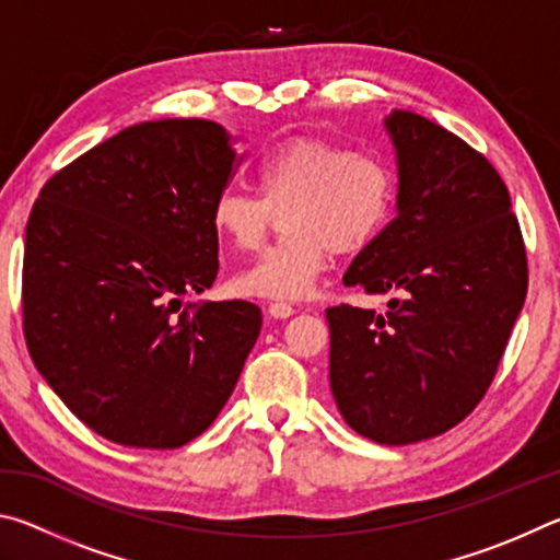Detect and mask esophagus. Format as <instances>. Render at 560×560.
<instances>
[{
	"mask_svg": "<svg viewBox=\"0 0 560 560\" xmlns=\"http://www.w3.org/2000/svg\"><path fill=\"white\" fill-rule=\"evenodd\" d=\"M267 311H269V316H273V318H289V316L296 314V308H293L291 303H283V301H271Z\"/></svg>",
	"mask_w": 560,
	"mask_h": 560,
	"instance_id": "1",
	"label": "esophagus"
}]
</instances>
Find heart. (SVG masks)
Wrapping results in <instances>:
<instances>
[{
	"mask_svg": "<svg viewBox=\"0 0 560 560\" xmlns=\"http://www.w3.org/2000/svg\"><path fill=\"white\" fill-rule=\"evenodd\" d=\"M259 197L226 187L212 200L220 242L252 252L281 214V240L232 279L252 299H303L314 291L330 254L353 257L381 240L397 205L390 160L320 136H301L269 150L257 170Z\"/></svg>",
	"mask_w": 560,
	"mask_h": 560,
	"instance_id": "b5f03b06",
	"label": "heart"
}]
</instances>
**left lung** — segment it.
<instances>
[{
	"label": "left lung",
	"mask_w": 560,
	"mask_h": 560,
	"mask_svg": "<svg viewBox=\"0 0 560 560\" xmlns=\"http://www.w3.org/2000/svg\"><path fill=\"white\" fill-rule=\"evenodd\" d=\"M397 214L343 283L395 293L387 314L326 308L330 393L343 420L381 444L459 424L487 395L528 289L526 246L489 160L410 110L385 118Z\"/></svg>",
	"instance_id": "obj_1"
}]
</instances>
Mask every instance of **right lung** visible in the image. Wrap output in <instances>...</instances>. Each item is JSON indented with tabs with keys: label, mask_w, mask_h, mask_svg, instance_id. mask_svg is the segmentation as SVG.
<instances>
[{
	"label": "right lung",
	"mask_w": 560,
	"mask_h": 560,
	"mask_svg": "<svg viewBox=\"0 0 560 560\" xmlns=\"http://www.w3.org/2000/svg\"><path fill=\"white\" fill-rule=\"evenodd\" d=\"M230 132L148 120L61 167L26 222L22 311L36 371L116 444L183 447L230 400L261 330L249 301L185 303L217 279L210 207Z\"/></svg>",
	"instance_id": "obj_1"
}]
</instances>
